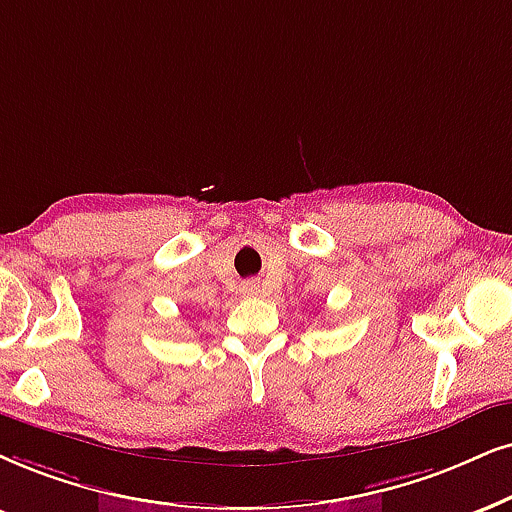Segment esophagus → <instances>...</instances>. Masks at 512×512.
<instances>
[{"mask_svg":"<svg viewBox=\"0 0 512 512\" xmlns=\"http://www.w3.org/2000/svg\"><path fill=\"white\" fill-rule=\"evenodd\" d=\"M243 293H245V295H260V283H255V281L245 283Z\"/></svg>","mask_w":512,"mask_h":512,"instance_id":"1","label":"esophagus"}]
</instances>
